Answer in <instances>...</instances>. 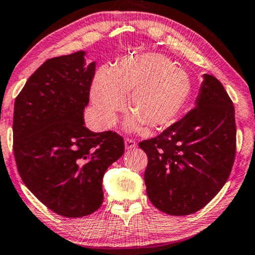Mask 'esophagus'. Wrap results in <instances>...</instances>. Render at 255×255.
<instances>
[{
    "instance_id": "obj_1",
    "label": "esophagus",
    "mask_w": 255,
    "mask_h": 255,
    "mask_svg": "<svg viewBox=\"0 0 255 255\" xmlns=\"http://www.w3.org/2000/svg\"><path fill=\"white\" fill-rule=\"evenodd\" d=\"M125 147L126 149H134L135 147H136V142H135L134 140H131V138H126L125 140Z\"/></svg>"
}]
</instances>
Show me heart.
<instances>
[{"instance_id":"obj_1","label":"heart","mask_w":255,"mask_h":255,"mask_svg":"<svg viewBox=\"0 0 255 255\" xmlns=\"http://www.w3.org/2000/svg\"><path fill=\"white\" fill-rule=\"evenodd\" d=\"M191 93L188 75L172 60L159 53H146L124 57L114 69H99L89 96L96 121L111 128L129 94L128 108L133 115L126 128L140 131L143 126L159 130L172 125L186 107Z\"/></svg>"}]
</instances>
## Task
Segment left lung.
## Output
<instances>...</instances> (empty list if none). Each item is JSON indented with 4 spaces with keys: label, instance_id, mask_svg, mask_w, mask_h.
<instances>
[{
    "label": "left lung",
    "instance_id": "obj_1",
    "mask_svg": "<svg viewBox=\"0 0 255 255\" xmlns=\"http://www.w3.org/2000/svg\"><path fill=\"white\" fill-rule=\"evenodd\" d=\"M195 107L156 137L146 151L150 202L169 215L195 213L220 192L235 156L233 102L217 77L204 74Z\"/></svg>",
    "mask_w": 255,
    "mask_h": 255
}]
</instances>
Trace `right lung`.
<instances>
[{
    "mask_svg": "<svg viewBox=\"0 0 255 255\" xmlns=\"http://www.w3.org/2000/svg\"><path fill=\"white\" fill-rule=\"evenodd\" d=\"M86 51L47 60L15 100L14 154L27 188L66 218L86 217L104 202L102 179L125 143L113 131L89 130L83 112L96 62Z\"/></svg>",
    "mask_w": 255,
    "mask_h": 255,
    "instance_id": "obj_1",
    "label": "right lung"
}]
</instances>
